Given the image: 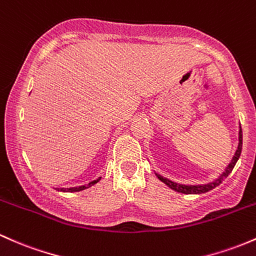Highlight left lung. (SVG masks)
<instances>
[{
  "mask_svg": "<svg viewBox=\"0 0 256 256\" xmlns=\"http://www.w3.org/2000/svg\"><path fill=\"white\" fill-rule=\"evenodd\" d=\"M243 136H242V128H239V144H238V149L236 151L234 156H233L232 161L230 162V164L227 166V168L224 170V172L222 173L221 176H220L218 178L215 180V182L212 183H208V184H202V186H183V184H178V183H174L172 182V180H167V178H164L162 176H158V180H161V182H164L166 186H168L170 188L173 189V190L178 192V193H184V194H202V193H206V192L211 190V189L216 188L217 186H220L222 182H224V180L228 177V174H230V172H232L233 167L236 166V164H237L239 156H240V152H242V144H243Z\"/></svg>",
  "mask_w": 256,
  "mask_h": 256,
  "instance_id": "left-lung-1",
  "label": "left lung"
}]
</instances>
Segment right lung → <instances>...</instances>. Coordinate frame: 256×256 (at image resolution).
Returning a JSON list of instances; mask_svg holds the SVG:
<instances>
[{"label": "right lung", "instance_id": "right-lung-1", "mask_svg": "<svg viewBox=\"0 0 256 256\" xmlns=\"http://www.w3.org/2000/svg\"><path fill=\"white\" fill-rule=\"evenodd\" d=\"M98 180H100V178H98V180H92V182H90L89 184H88V186H76V188H61V189H58V190H61V192H80V190H84V189L89 188V186H94V184L98 183Z\"/></svg>", "mask_w": 256, "mask_h": 256}]
</instances>
